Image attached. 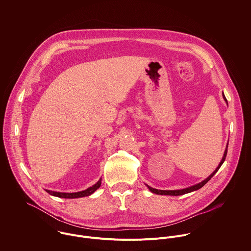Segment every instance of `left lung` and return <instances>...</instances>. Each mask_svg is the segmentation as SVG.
Returning <instances> with one entry per match:
<instances>
[{
  "mask_svg": "<svg viewBox=\"0 0 251 251\" xmlns=\"http://www.w3.org/2000/svg\"><path fill=\"white\" fill-rule=\"evenodd\" d=\"M223 96V99L224 100L226 101V103L228 104V101L226 100V98H225V96H224V94L222 95ZM227 149H228V144H227V146H226V150L224 151V154H223V157H222V159H221V161H220V163H219V165L217 166V168L214 170V172L211 174V175H209L205 179H203L202 181H201L199 183H197V184H195V185H192V186H190V187H187V188H183V189H179V190H158V189H155V188H152L151 186H149L148 184H146L147 185V187L150 189V191L152 192V193H154V194H157V195H170V196H179V195H183V194H187V193H190V192H193V191H196V190H198V189H200L216 173H217V171L219 170V168L221 167V165L224 163V161H225V158H226V155H227Z\"/></svg>",
  "mask_w": 251,
  "mask_h": 251,
  "instance_id": "left-lung-1",
  "label": "left lung"
}]
</instances>
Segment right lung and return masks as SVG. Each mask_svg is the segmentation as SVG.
<instances>
[{"instance_id": "add662e5", "label": "right lung", "mask_w": 251, "mask_h": 251, "mask_svg": "<svg viewBox=\"0 0 251 251\" xmlns=\"http://www.w3.org/2000/svg\"><path fill=\"white\" fill-rule=\"evenodd\" d=\"M101 183V178L98 180L97 183H95L94 185L90 186L89 188L83 190V191H79V192H75V193H65V192H57V191H51V190H46L48 193H50L52 196L55 197H59V198H65V199H75V198H81V197H86V196H90L91 194H93L99 187Z\"/></svg>"}]
</instances>
